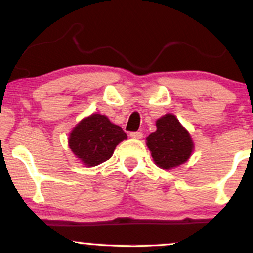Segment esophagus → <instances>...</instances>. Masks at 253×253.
I'll return each instance as SVG.
<instances>
[{
  "label": "esophagus",
  "mask_w": 253,
  "mask_h": 253,
  "mask_svg": "<svg viewBox=\"0 0 253 253\" xmlns=\"http://www.w3.org/2000/svg\"><path fill=\"white\" fill-rule=\"evenodd\" d=\"M129 136L133 139H141L143 138V133L141 132H132L129 133Z\"/></svg>",
  "instance_id": "1"
}]
</instances>
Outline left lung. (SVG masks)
<instances>
[{"instance_id":"1","label":"left lung","mask_w":253,"mask_h":253,"mask_svg":"<svg viewBox=\"0 0 253 253\" xmlns=\"http://www.w3.org/2000/svg\"><path fill=\"white\" fill-rule=\"evenodd\" d=\"M157 130L146 138L155 163L164 170L178 167L189 159L194 143L175 115L167 114L156 123Z\"/></svg>"}]
</instances>
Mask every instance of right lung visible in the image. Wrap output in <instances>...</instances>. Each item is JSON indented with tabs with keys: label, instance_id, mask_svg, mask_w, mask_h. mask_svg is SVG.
I'll return each instance as SVG.
<instances>
[{
	"label": "right lung",
	"instance_id": "right-lung-1",
	"mask_svg": "<svg viewBox=\"0 0 253 253\" xmlns=\"http://www.w3.org/2000/svg\"><path fill=\"white\" fill-rule=\"evenodd\" d=\"M127 139L118 125L106 115L91 114L76 125L69 136V146L74 155L86 167H95L112 157L119 143Z\"/></svg>",
	"mask_w": 253,
	"mask_h": 253
}]
</instances>
